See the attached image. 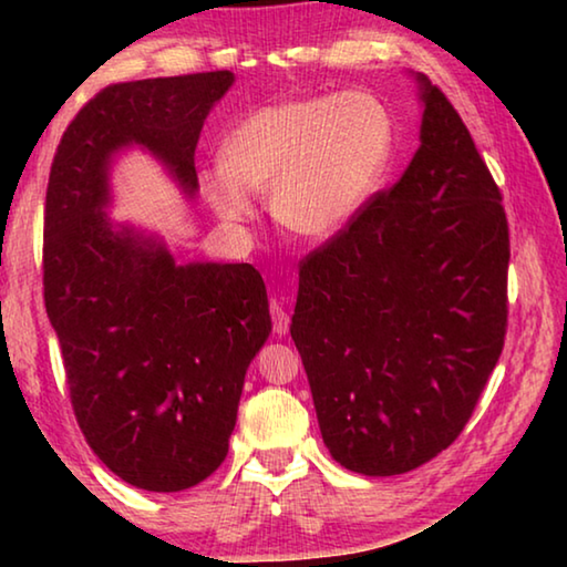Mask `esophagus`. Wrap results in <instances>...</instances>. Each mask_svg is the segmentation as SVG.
<instances>
[{"label":"esophagus","mask_w":567,"mask_h":567,"mask_svg":"<svg viewBox=\"0 0 567 567\" xmlns=\"http://www.w3.org/2000/svg\"><path fill=\"white\" fill-rule=\"evenodd\" d=\"M270 312H272L275 334H277V338H282V334H287V330H290V315L285 312L282 302H277V300L270 302Z\"/></svg>","instance_id":"34e87169"}]
</instances>
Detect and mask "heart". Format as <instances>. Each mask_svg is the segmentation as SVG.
Masks as SVG:
<instances>
[{"mask_svg":"<svg viewBox=\"0 0 567 567\" xmlns=\"http://www.w3.org/2000/svg\"><path fill=\"white\" fill-rule=\"evenodd\" d=\"M395 147L385 102L364 90L295 97L257 110L223 142V167L203 175L207 203L229 225L252 217L249 192L270 189L287 235H340L375 195Z\"/></svg>","mask_w":567,"mask_h":567,"instance_id":"heart-1","label":"heart"}]
</instances>
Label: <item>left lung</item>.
I'll return each mask as SVG.
<instances>
[{
    "label": "left lung",
    "mask_w": 567,
    "mask_h": 567,
    "mask_svg": "<svg viewBox=\"0 0 567 567\" xmlns=\"http://www.w3.org/2000/svg\"><path fill=\"white\" fill-rule=\"evenodd\" d=\"M395 185L300 265L292 340L330 455L410 473L455 443L503 352L511 239L491 169L425 74Z\"/></svg>",
    "instance_id": "left-lung-1"
}]
</instances>
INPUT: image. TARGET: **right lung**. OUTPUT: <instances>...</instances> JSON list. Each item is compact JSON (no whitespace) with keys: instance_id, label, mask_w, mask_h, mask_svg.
Masks as SVG:
<instances>
[{"instance_id":"obj_1","label":"right lung","mask_w":567,"mask_h":567,"mask_svg":"<svg viewBox=\"0 0 567 567\" xmlns=\"http://www.w3.org/2000/svg\"><path fill=\"white\" fill-rule=\"evenodd\" d=\"M233 72L122 82L62 134L44 205V307L76 422L140 491L177 493L223 465L245 372L272 332L247 262H177L165 239L110 219L112 165L150 152L187 199L195 147Z\"/></svg>"}]
</instances>
